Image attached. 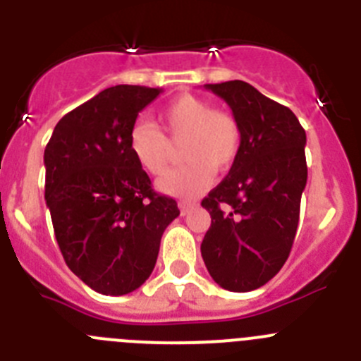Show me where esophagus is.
<instances>
[{
	"mask_svg": "<svg viewBox=\"0 0 361 361\" xmlns=\"http://www.w3.org/2000/svg\"><path fill=\"white\" fill-rule=\"evenodd\" d=\"M195 206H197L195 202H178V209H180V213H183V215L190 213L191 209L195 208Z\"/></svg>",
	"mask_w": 361,
	"mask_h": 361,
	"instance_id": "34e87169",
	"label": "esophagus"
}]
</instances>
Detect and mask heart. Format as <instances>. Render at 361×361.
<instances>
[{"mask_svg":"<svg viewBox=\"0 0 361 361\" xmlns=\"http://www.w3.org/2000/svg\"><path fill=\"white\" fill-rule=\"evenodd\" d=\"M164 136L155 124L137 121L130 128L128 149L148 175L168 170L173 146L180 147L183 166L159 180L168 195L191 199L212 184L213 171H228L242 148V128L231 114L215 110L208 101L184 94L161 111Z\"/></svg>","mask_w":361,"mask_h":361,"instance_id":"1","label":"heart"}]
</instances>
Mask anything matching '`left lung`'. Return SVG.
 Masks as SVG:
<instances>
[{"mask_svg": "<svg viewBox=\"0 0 361 361\" xmlns=\"http://www.w3.org/2000/svg\"><path fill=\"white\" fill-rule=\"evenodd\" d=\"M229 104L240 123L242 148L229 173L202 208L212 226L200 244L204 264L220 288H262L291 253L307 183L305 130L288 106L244 81L204 85Z\"/></svg>", "mask_w": 361, "mask_h": 361, "instance_id": "left-lung-1", "label": "left lung"}]
</instances>
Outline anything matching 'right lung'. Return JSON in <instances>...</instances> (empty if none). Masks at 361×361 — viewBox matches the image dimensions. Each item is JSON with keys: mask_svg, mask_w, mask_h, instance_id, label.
<instances>
[{"mask_svg": "<svg viewBox=\"0 0 361 361\" xmlns=\"http://www.w3.org/2000/svg\"><path fill=\"white\" fill-rule=\"evenodd\" d=\"M161 88L117 85L68 111L44 148V200L66 266L101 295L141 288L157 262L175 199L153 191L128 133Z\"/></svg>", "mask_w": 361, "mask_h": 361, "instance_id": "obj_1", "label": "right lung"}]
</instances>
